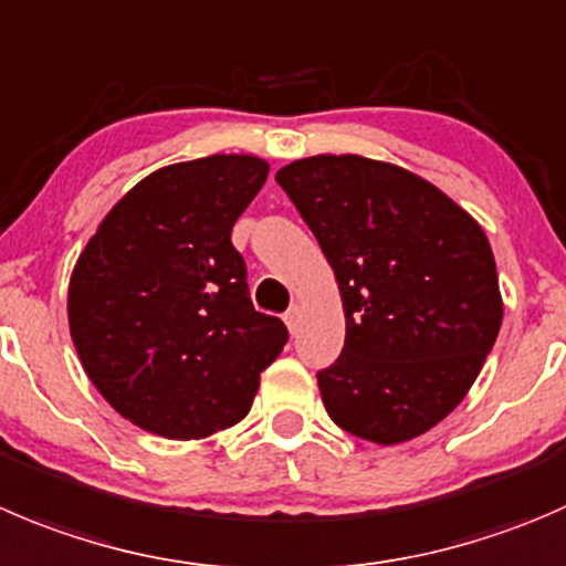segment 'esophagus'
Masks as SVG:
<instances>
[{
  "label": "esophagus",
  "mask_w": 566,
  "mask_h": 566,
  "mask_svg": "<svg viewBox=\"0 0 566 566\" xmlns=\"http://www.w3.org/2000/svg\"><path fill=\"white\" fill-rule=\"evenodd\" d=\"M284 323H287L290 334H295L301 328V306L293 304L287 312H284Z\"/></svg>",
  "instance_id": "1"
}]
</instances>
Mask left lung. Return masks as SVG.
Segmentation results:
<instances>
[{
    "label": "left lung",
    "instance_id": "obj_1",
    "mask_svg": "<svg viewBox=\"0 0 566 566\" xmlns=\"http://www.w3.org/2000/svg\"><path fill=\"white\" fill-rule=\"evenodd\" d=\"M276 182L343 293V354L317 370L328 417L378 446L426 434L462 403L501 332L484 229L426 179L367 157H306Z\"/></svg>",
    "mask_w": 566,
    "mask_h": 566
}]
</instances>
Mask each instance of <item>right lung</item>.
Segmentation results:
<instances>
[{"instance_id": "1", "label": "right lung", "mask_w": 566, "mask_h": 566, "mask_svg": "<svg viewBox=\"0 0 566 566\" xmlns=\"http://www.w3.org/2000/svg\"><path fill=\"white\" fill-rule=\"evenodd\" d=\"M268 163L216 155L137 182L80 254L69 326L82 367L118 415L166 440L243 420L287 326L254 310L232 227Z\"/></svg>"}]
</instances>
